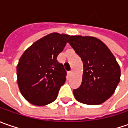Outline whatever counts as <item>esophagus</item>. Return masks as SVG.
I'll use <instances>...</instances> for the list:
<instances>
[{
    "label": "esophagus",
    "mask_w": 128,
    "mask_h": 128,
    "mask_svg": "<svg viewBox=\"0 0 128 128\" xmlns=\"http://www.w3.org/2000/svg\"><path fill=\"white\" fill-rule=\"evenodd\" d=\"M72 71H69L68 72V76L69 77H70L72 76Z\"/></svg>",
    "instance_id": "esophagus-1"
}]
</instances>
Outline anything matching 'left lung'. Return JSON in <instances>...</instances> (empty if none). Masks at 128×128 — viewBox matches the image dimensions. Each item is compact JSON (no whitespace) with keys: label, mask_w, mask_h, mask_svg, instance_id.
Instances as JSON below:
<instances>
[{"label":"left lung","mask_w":128,"mask_h":128,"mask_svg":"<svg viewBox=\"0 0 128 128\" xmlns=\"http://www.w3.org/2000/svg\"><path fill=\"white\" fill-rule=\"evenodd\" d=\"M68 42L81 58L83 74L75 98L87 105H100L110 98L120 80V68L110 49L92 36H72Z\"/></svg>","instance_id":"8db88e82"}]
</instances>
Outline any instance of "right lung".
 <instances>
[{
    "instance_id": "1",
    "label": "right lung",
    "mask_w": 128,
    "mask_h": 128,
    "mask_svg": "<svg viewBox=\"0 0 128 128\" xmlns=\"http://www.w3.org/2000/svg\"><path fill=\"white\" fill-rule=\"evenodd\" d=\"M69 35L52 32L26 50L17 66L18 85L24 98L34 106H43L57 98L66 80V71L57 57Z\"/></svg>"
}]
</instances>
